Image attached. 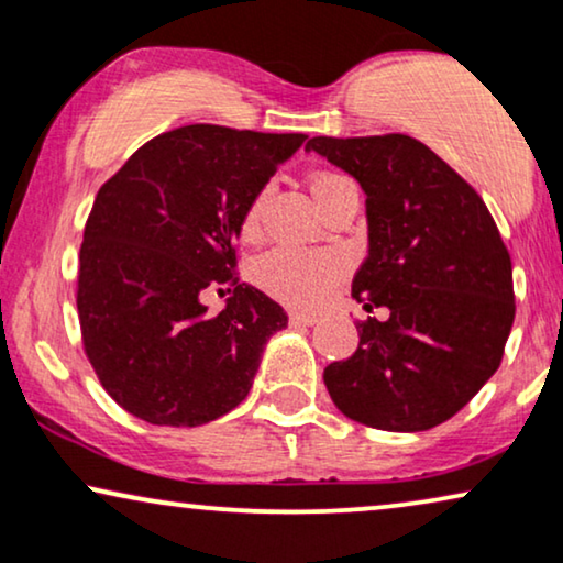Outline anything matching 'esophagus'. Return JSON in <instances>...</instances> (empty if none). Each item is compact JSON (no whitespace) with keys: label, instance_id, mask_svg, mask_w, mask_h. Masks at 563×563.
I'll list each match as a JSON object with an SVG mask.
<instances>
[{"label":"esophagus","instance_id":"1","mask_svg":"<svg viewBox=\"0 0 563 563\" xmlns=\"http://www.w3.org/2000/svg\"><path fill=\"white\" fill-rule=\"evenodd\" d=\"M319 319H321L319 313H309V311H294V313H290V324H296V327H313Z\"/></svg>","mask_w":563,"mask_h":563}]
</instances>
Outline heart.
<instances>
[{"mask_svg":"<svg viewBox=\"0 0 563 563\" xmlns=\"http://www.w3.org/2000/svg\"><path fill=\"white\" fill-rule=\"evenodd\" d=\"M347 183L340 175H321L311 177V195L317 206L334 190L336 185ZM262 203H265V192L254 195L252 203L246 206L242 216V234L254 236L260 229ZM340 277V262L332 257H321V254H303V252H269L254 265V280L260 288H265L269 296L280 298V301L294 306H311L327 296V290L334 286Z\"/></svg>","mask_w":563,"mask_h":563,"instance_id":"obj_1","label":"heart"}]
</instances>
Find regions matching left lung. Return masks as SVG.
<instances>
[{
	"instance_id": "obj_1",
	"label": "left lung",
	"mask_w": 563,
	"mask_h": 563,
	"mask_svg": "<svg viewBox=\"0 0 563 563\" xmlns=\"http://www.w3.org/2000/svg\"><path fill=\"white\" fill-rule=\"evenodd\" d=\"M306 152L363 187L368 257L352 298L388 311L357 321L355 355L327 365L334 407L388 432L443 424L499 368L515 321L512 262L497 223L417 139L317 136Z\"/></svg>"
}]
</instances>
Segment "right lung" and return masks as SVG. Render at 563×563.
<instances>
[{
    "mask_svg": "<svg viewBox=\"0 0 563 563\" xmlns=\"http://www.w3.org/2000/svg\"><path fill=\"white\" fill-rule=\"evenodd\" d=\"M303 141L185 125L100 187L79 252V324L97 378L133 417L200 427L246 399L288 313L244 283L219 313L203 294L236 283L246 206Z\"/></svg>",
    "mask_w": 563,
    "mask_h": 563,
    "instance_id": "add662e5",
    "label": "right lung"
}]
</instances>
